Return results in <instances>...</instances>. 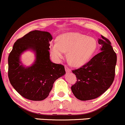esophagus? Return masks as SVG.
<instances>
[{"instance_id": "obj_1", "label": "esophagus", "mask_w": 125, "mask_h": 125, "mask_svg": "<svg viewBox=\"0 0 125 125\" xmlns=\"http://www.w3.org/2000/svg\"><path fill=\"white\" fill-rule=\"evenodd\" d=\"M65 72H66L67 73H69V72H71V70H70V69H69V68L67 66H66V65L65 66Z\"/></svg>"}]
</instances>
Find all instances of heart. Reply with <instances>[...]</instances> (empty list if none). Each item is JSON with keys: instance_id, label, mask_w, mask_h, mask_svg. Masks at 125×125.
Segmentation results:
<instances>
[{"instance_id": "obj_1", "label": "heart", "mask_w": 125, "mask_h": 125, "mask_svg": "<svg viewBox=\"0 0 125 125\" xmlns=\"http://www.w3.org/2000/svg\"><path fill=\"white\" fill-rule=\"evenodd\" d=\"M97 42L93 37L78 32H66L58 37L57 42L52 43L50 50L56 60L62 58L68 53L69 62L74 67L84 65L96 51Z\"/></svg>"}]
</instances>
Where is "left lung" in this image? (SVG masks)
Returning a JSON list of instances; mask_svg holds the SVG:
<instances>
[{"label":"left lung","instance_id":"obj_1","mask_svg":"<svg viewBox=\"0 0 125 125\" xmlns=\"http://www.w3.org/2000/svg\"><path fill=\"white\" fill-rule=\"evenodd\" d=\"M99 44L101 52L81 68L72 70L77 78L72 86L73 94L81 101H88L99 97L112 85L115 77L116 53L108 39L101 35Z\"/></svg>","mask_w":125,"mask_h":125}]
</instances>
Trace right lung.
<instances>
[{"label": "right lung", "mask_w": 125, "mask_h": 125, "mask_svg": "<svg viewBox=\"0 0 125 125\" xmlns=\"http://www.w3.org/2000/svg\"><path fill=\"white\" fill-rule=\"evenodd\" d=\"M52 40L48 32L33 31L18 39L9 55V80L15 90L27 99H45L55 81L65 74L64 65L50 60L49 42ZM28 50L34 52L36 58L31 66L26 68L20 61V56Z\"/></svg>", "instance_id": "right-lung-1"}]
</instances>
